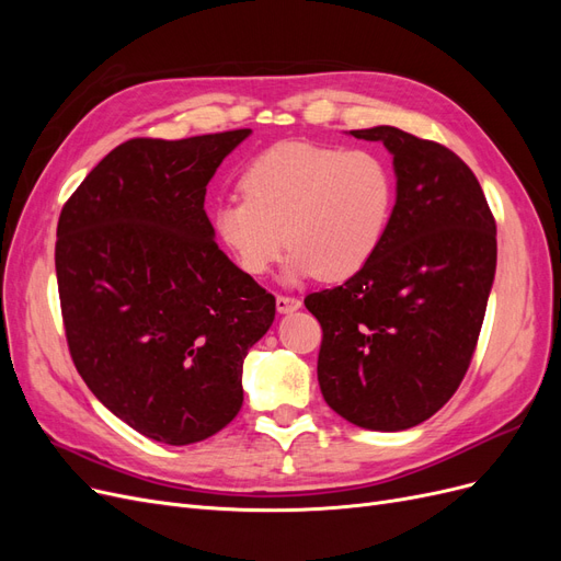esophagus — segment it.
<instances>
[{"instance_id": "34e87169", "label": "esophagus", "mask_w": 561, "mask_h": 561, "mask_svg": "<svg viewBox=\"0 0 561 561\" xmlns=\"http://www.w3.org/2000/svg\"><path fill=\"white\" fill-rule=\"evenodd\" d=\"M301 307V301L297 299V297H287V295H278L276 297V309L280 311V313H293V311H297Z\"/></svg>"}]
</instances>
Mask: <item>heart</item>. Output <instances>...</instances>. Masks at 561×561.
<instances>
[{"instance_id":"obj_1","label":"heart","mask_w":561,"mask_h":561,"mask_svg":"<svg viewBox=\"0 0 561 561\" xmlns=\"http://www.w3.org/2000/svg\"><path fill=\"white\" fill-rule=\"evenodd\" d=\"M243 198L213 213L217 239L245 274L287 254V278L346 280L379 252L396 206V178L371 149L280 142L250 161Z\"/></svg>"}]
</instances>
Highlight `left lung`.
<instances>
[{"label":"left lung","instance_id":"1","mask_svg":"<svg viewBox=\"0 0 561 561\" xmlns=\"http://www.w3.org/2000/svg\"><path fill=\"white\" fill-rule=\"evenodd\" d=\"M393 154L398 198L371 262L304 304L318 318V383L367 431L431 419L461 386L496 274V219L445 145L393 126L351 130Z\"/></svg>","mask_w":561,"mask_h":561}]
</instances>
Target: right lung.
I'll return each instance as SVG.
<instances>
[{
    "label": "right lung",
    "instance_id": "1",
    "mask_svg": "<svg viewBox=\"0 0 561 561\" xmlns=\"http://www.w3.org/2000/svg\"><path fill=\"white\" fill-rule=\"evenodd\" d=\"M250 133L133 138L58 219L75 367L114 416L163 445L201 443L239 414L243 358L276 316V297L217 248L203 210L210 178Z\"/></svg>",
    "mask_w": 561,
    "mask_h": 561
}]
</instances>
